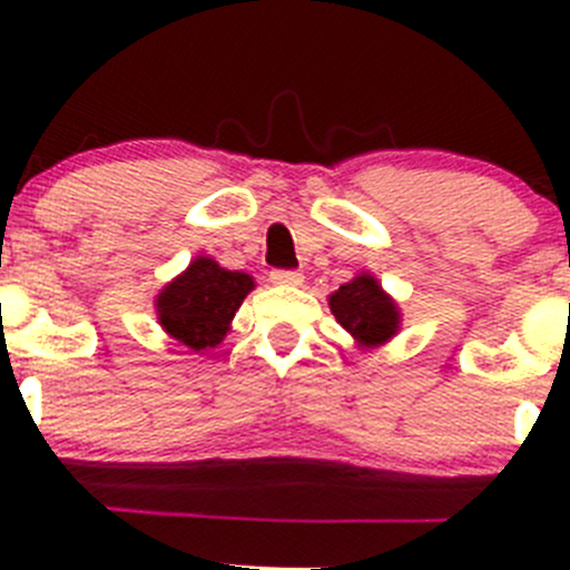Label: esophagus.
Here are the masks:
<instances>
[{
    "label": "esophagus",
    "mask_w": 570,
    "mask_h": 570,
    "mask_svg": "<svg viewBox=\"0 0 570 570\" xmlns=\"http://www.w3.org/2000/svg\"><path fill=\"white\" fill-rule=\"evenodd\" d=\"M269 281L281 286H297L303 284V273L301 269H273V273H269Z\"/></svg>",
    "instance_id": "1"
}]
</instances>
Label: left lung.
Masks as SVG:
<instances>
[{"label": "left lung", "mask_w": 570, "mask_h": 570, "mask_svg": "<svg viewBox=\"0 0 570 570\" xmlns=\"http://www.w3.org/2000/svg\"><path fill=\"white\" fill-rule=\"evenodd\" d=\"M333 317L358 344H383L400 327V312L372 275H358L331 295Z\"/></svg>", "instance_id": "8db88e82"}]
</instances>
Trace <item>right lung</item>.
Wrapping results in <instances>:
<instances>
[{"instance_id": "add662e5", "label": "right lung", "mask_w": 570, "mask_h": 570, "mask_svg": "<svg viewBox=\"0 0 570 570\" xmlns=\"http://www.w3.org/2000/svg\"><path fill=\"white\" fill-rule=\"evenodd\" d=\"M250 289L253 278L248 273L226 269L200 256L189 264L187 273L159 292V325L195 353L215 347L223 342L228 322Z\"/></svg>"}]
</instances>
